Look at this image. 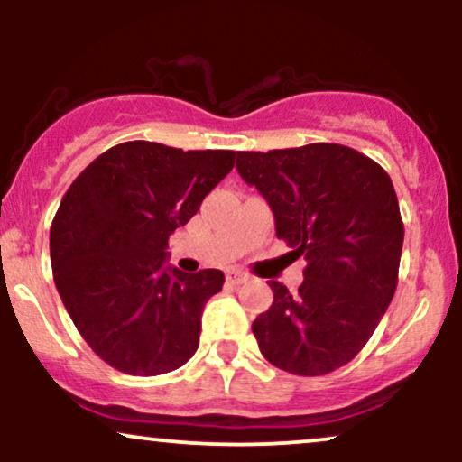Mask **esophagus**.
<instances>
[{"instance_id": "obj_1", "label": "esophagus", "mask_w": 462, "mask_h": 462, "mask_svg": "<svg viewBox=\"0 0 462 462\" xmlns=\"http://www.w3.org/2000/svg\"><path fill=\"white\" fill-rule=\"evenodd\" d=\"M226 280H227V282H230L232 286H238V284L247 282V273H243V272H227Z\"/></svg>"}]
</instances>
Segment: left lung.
<instances>
[{"label": "left lung", "instance_id": "left-lung-1", "mask_svg": "<svg viewBox=\"0 0 462 462\" xmlns=\"http://www.w3.org/2000/svg\"><path fill=\"white\" fill-rule=\"evenodd\" d=\"M236 169L306 261L298 293L269 282L273 304L252 323L258 347L289 374H330L365 347L395 295L404 224L393 182L337 143L238 152Z\"/></svg>", "mask_w": 462, "mask_h": 462}]
</instances>
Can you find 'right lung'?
<instances>
[{
  "mask_svg": "<svg viewBox=\"0 0 462 462\" xmlns=\"http://www.w3.org/2000/svg\"><path fill=\"white\" fill-rule=\"evenodd\" d=\"M236 152L128 141L73 180L51 221V272L78 332L130 375L182 367L199 346L201 312L224 272L167 263L169 236L235 167Z\"/></svg>",
  "mask_w": 462,
  "mask_h": 462,
  "instance_id": "1",
  "label": "right lung"
}]
</instances>
